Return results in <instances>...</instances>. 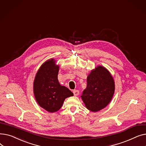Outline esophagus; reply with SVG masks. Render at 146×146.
Returning a JSON list of instances; mask_svg holds the SVG:
<instances>
[{
    "mask_svg": "<svg viewBox=\"0 0 146 146\" xmlns=\"http://www.w3.org/2000/svg\"><path fill=\"white\" fill-rule=\"evenodd\" d=\"M73 92L74 95H75V96H78L79 94V91L78 90H76V89L73 90Z\"/></svg>",
    "mask_w": 146,
    "mask_h": 146,
    "instance_id": "34e87169",
    "label": "esophagus"
}]
</instances>
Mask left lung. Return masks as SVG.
<instances>
[{
    "instance_id": "8db88e82",
    "label": "left lung",
    "mask_w": 146,
    "mask_h": 146,
    "mask_svg": "<svg viewBox=\"0 0 146 146\" xmlns=\"http://www.w3.org/2000/svg\"><path fill=\"white\" fill-rule=\"evenodd\" d=\"M114 80L110 72L98 66L87 78V87L83 91L82 100L89 110L97 112L110 102L114 94Z\"/></svg>"
}]
</instances>
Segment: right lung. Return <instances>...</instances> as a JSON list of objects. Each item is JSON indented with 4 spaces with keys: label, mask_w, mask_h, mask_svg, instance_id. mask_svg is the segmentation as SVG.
<instances>
[{
    "label": "right lung",
    "mask_w": 146,
    "mask_h": 146,
    "mask_svg": "<svg viewBox=\"0 0 146 146\" xmlns=\"http://www.w3.org/2000/svg\"><path fill=\"white\" fill-rule=\"evenodd\" d=\"M59 67L54 59L45 62L38 70L34 82V93L38 104L46 111H58L65 99L73 96L67 88L61 86L58 80Z\"/></svg>",
    "instance_id": "obj_1"
}]
</instances>
